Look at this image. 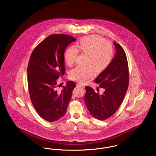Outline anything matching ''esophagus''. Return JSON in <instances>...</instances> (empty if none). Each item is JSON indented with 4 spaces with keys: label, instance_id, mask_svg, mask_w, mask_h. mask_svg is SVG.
Here are the masks:
<instances>
[{
    "label": "esophagus",
    "instance_id": "1",
    "mask_svg": "<svg viewBox=\"0 0 156 156\" xmlns=\"http://www.w3.org/2000/svg\"><path fill=\"white\" fill-rule=\"evenodd\" d=\"M76 86H77V87H79V88H83L84 87V86L82 85L81 83H78L76 85Z\"/></svg>",
    "mask_w": 156,
    "mask_h": 156
}]
</instances>
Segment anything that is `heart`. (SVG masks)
Instances as JSON below:
<instances>
[{
  "label": "heart",
  "mask_w": 156,
  "mask_h": 156,
  "mask_svg": "<svg viewBox=\"0 0 156 156\" xmlns=\"http://www.w3.org/2000/svg\"><path fill=\"white\" fill-rule=\"evenodd\" d=\"M69 47L64 54V60L68 66H72L76 61L78 52L88 55L85 68L76 67L70 73L72 80L85 83L94 75L95 72L101 74L111 63L113 57L112 45L106 41L103 37L98 35L83 37L78 43Z\"/></svg>",
  "instance_id": "obj_1"
}]
</instances>
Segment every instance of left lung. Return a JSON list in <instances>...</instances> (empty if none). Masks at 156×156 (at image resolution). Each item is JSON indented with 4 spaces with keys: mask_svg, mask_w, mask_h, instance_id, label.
Wrapping results in <instances>:
<instances>
[{
    "mask_svg": "<svg viewBox=\"0 0 156 156\" xmlns=\"http://www.w3.org/2000/svg\"><path fill=\"white\" fill-rule=\"evenodd\" d=\"M116 53L109 67L98 76L95 82L105 89L100 95L88 86L85 87V102L90 115L104 120L109 118L123 102L129 86V73L126 53L115 41Z\"/></svg>",
    "mask_w": 156,
    "mask_h": 156,
    "instance_id": "obj_1",
    "label": "left lung"
}]
</instances>
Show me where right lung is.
Instances as JSON below:
<instances>
[{
    "label": "right lung",
    "mask_w": 156,
    "mask_h": 156,
    "mask_svg": "<svg viewBox=\"0 0 156 156\" xmlns=\"http://www.w3.org/2000/svg\"><path fill=\"white\" fill-rule=\"evenodd\" d=\"M76 40L64 34L47 37L34 49L27 67V82L30 99L39 116L52 122L62 117L76 87L69 81L58 90L57 80L64 75V51Z\"/></svg>",
    "instance_id": "right-lung-1"
}]
</instances>
